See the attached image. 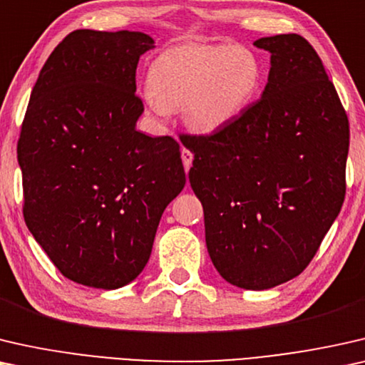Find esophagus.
<instances>
[{"label":"esophagus","instance_id":"34e87169","mask_svg":"<svg viewBox=\"0 0 365 365\" xmlns=\"http://www.w3.org/2000/svg\"><path fill=\"white\" fill-rule=\"evenodd\" d=\"M182 160H183V165H185V172L188 173L190 167H192V162H193V153L187 150V148H182Z\"/></svg>","mask_w":365,"mask_h":365}]
</instances>
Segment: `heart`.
Listing matches in <instances>:
<instances>
[{"label":"heart","mask_w":365,"mask_h":365,"mask_svg":"<svg viewBox=\"0 0 365 365\" xmlns=\"http://www.w3.org/2000/svg\"><path fill=\"white\" fill-rule=\"evenodd\" d=\"M263 68L246 46L185 44L153 61L143 104L157 119L183 107L192 129L212 133L236 119L259 89Z\"/></svg>","instance_id":"heart-1"}]
</instances>
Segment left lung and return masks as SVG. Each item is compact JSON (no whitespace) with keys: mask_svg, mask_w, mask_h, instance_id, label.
<instances>
[{"mask_svg":"<svg viewBox=\"0 0 365 365\" xmlns=\"http://www.w3.org/2000/svg\"><path fill=\"white\" fill-rule=\"evenodd\" d=\"M253 44L271 54L261 99L213 135L182 142L213 266L230 284L263 291L304 271L341 212L349 120L302 36Z\"/></svg>","mask_w":365,"mask_h":365,"instance_id":"obj_1","label":"left lung"}]
</instances>
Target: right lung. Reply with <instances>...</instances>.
I'll return each mask as SVG.
<instances>
[{
    "label": "right lung",
    "mask_w": 365,
    "mask_h": 365,
    "mask_svg": "<svg viewBox=\"0 0 365 365\" xmlns=\"http://www.w3.org/2000/svg\"><path fill=\"white\" fill-rule=\"evenodd\" d=\"M153 48L140 31H73L31 92L18 142L24 222L74 283H132L185 187L177 140L137 130L135 71Z\"/></svg>",
    "instance_id": "1"
}]
</instances>
